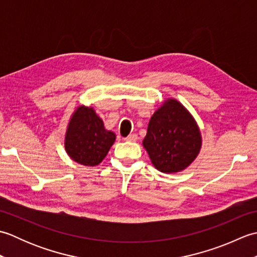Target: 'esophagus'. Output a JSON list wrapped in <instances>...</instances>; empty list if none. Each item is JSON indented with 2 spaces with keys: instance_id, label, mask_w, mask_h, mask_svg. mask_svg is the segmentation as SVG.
<instances>
[{
  "instance_id": "34e87169",
  "label": "esophagus",
  "mask_w": 257,
  "mask_h": 257,
  "mask_svg": "<svg viewBox=\"0 0 257 257\" xmlns=\"http://www.w3.org/2000/svg\"><path fill=\"white\" fill-rule=\"evenodd\" d=\"M137 139H138V136L136 135V134L129 135L128 137H125V138H124V140H125V141H130V143H135V141H137Z\"/></svg>"
}]
</instances>
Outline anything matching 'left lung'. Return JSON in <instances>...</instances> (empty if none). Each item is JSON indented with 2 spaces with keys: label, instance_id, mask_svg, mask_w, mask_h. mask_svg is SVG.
<instances>
[{
  "label": "left lung",
  "instance_id": "1",
  "mask_svg": "<svg viewBox=\"0 0 257 257\" xmlns=\"http://www.w3.org/2000/svg\"><path fill=\"white\" fill-rule=\"evenodd\" d=\"M143 145L156 169L176 173L188 168L198 157L202 138L188 109L169 98L152 114Z\"/></svg>",
  "mask_w": 257,
  "mask_h": 257
}]
</instances>
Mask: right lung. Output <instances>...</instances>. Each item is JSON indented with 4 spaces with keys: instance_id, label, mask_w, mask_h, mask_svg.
<instances>
[{
    "instance_id": "obj_1",
    "label": "right lung",
    "mask_w": 257,
    "mask_h": 257,
    "mask_svg": "<svg viewBox=\"0 0 257 257\" xmlns=\"http://www.w3.org/2000/svg\"><path fill=\"white\" fill-rule=\"evenodd\" d=\"M114 140L116 135L105 129L94 109L79 106L69 120L65 150L77 163L95 167L105 159Z\"/></svg>"
}]
</instances>
